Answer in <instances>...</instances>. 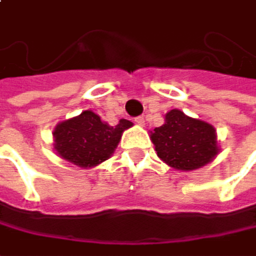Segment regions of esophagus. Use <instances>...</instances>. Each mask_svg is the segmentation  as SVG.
<instances>
[{"instance_id": "1", "label": "esophagus", "mask_w": 256, "mask_h": 256, "mask_svg": "<svg viewBox=\"0 0 256 256\" xmlns=\"http://www.w3.org/2000/svg\"><path fill=\"white\" fill-rule=\"evenodd\" d=\"M134 121H135V124H138V125H144V124H146V120H144V116H136Z\"/></svg>"}]
</instances>
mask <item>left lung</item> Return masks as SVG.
Here are the masks:
<instances>
[{"label": "left lung", "instance_id": "obj_1", "mask_svg": "<svg viewBox=\"0 0 256 256\" xmlns=\"http://www.w3.org/2000/svg\"><path fill=\"white\" fill-rule=\"evenodd\" d=\"M157 156L176 170H196L213 160L219 148L210 124L172 109L151 134Z\"/></svg>", "mask_w": 256, "mask_h": 256}]
</instances>
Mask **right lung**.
<instances>
[{
  "label": "right lung",
  "instance_id": "1",
  "mask_svg": "<svg viewBox=\"0 0 256 256\" xmlns=\"http://www.w3.org/2000/svg\"><path fill=\"white\" fill-rule=\"evenodd\" d=\"M132 122L121 120L110 126L100 121L92 110L58 124L54 130V148L58 154L79 167H94L108 160L121 140L122 132Z\"/></svg>",
  "mask_w": 256,
  "mask_h": 256
}]
</instances>
